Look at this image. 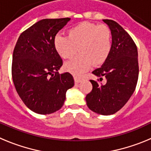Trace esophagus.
<instances>
[{
  "label": "esophagus",
  "instance_id": "obj_1",
  "mask_svg": "<svg viewBox=\"0 0 151 151\" xmlns=\"http://www.w3.org/2000/svg\"><path fill=\"white\" fill-rule=\"evenodd\" d=\"M74 80H75V82H76V84H78V83H79V82H81V81H82V78H79V77L75 76L74 77Z\"/></svg>",
  "mask_w": 151,
  "mask_h": 151
}]
</instances>
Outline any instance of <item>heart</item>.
I'll list each match as a JSON object with an SVG mask.
<instances>
[{
  "label": "heart",
  "mask_w": 151,
  "mask_h": 151,
  "mask_svg": "<svg viewBox=\"0 0 151 151\" xmlns=\"http://www.w3.org/2000/svg\"><path fill=\"white\" fill-rule=\"evenodd\" d=\"M54 45L57 52L63 59H70L77 50L79 55L65 64L66 71L81 76L94 64L99 66L107 60L112 48L110 29L83 22L69 30V36L57 35Z\"/></svg>",
  "instance_id": "1"
}]
</instances>
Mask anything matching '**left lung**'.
<instances>
[{"label":"left lung","mask_w":151,"mask_h":151,"mask_svg":"<svg viewBox=\"0 0 151 151\" xmlns=\"http://www.w3.org/2000/svg\"><path fill=\"white\" fill-rule=\"evenodd\" d=\"M111 32L112 48L107 60L92 72L106 78L104 85L90 80L92 91L85 100L91 110L101 115H112L128 102L138 82V49L132 38L115 21L104 19Z\"/></svg>","instance_id":"obj_1"}]
</instances>
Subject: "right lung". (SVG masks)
<instances>
[{"label":"right lung","instance_id":"obj_1","mask_svg":"<svg viewBox=\"0 0 151 151\" xmlns=\"http://www.w3.org/2000/svg\"><path fill=\"white\" fill-rule=\"evenodd\" d=\"M69 18L44 19L19 37L13 50L12 77L17 92L32 111L50 114L59 110L68 89L74 86L70 73L59 74L63 65L54 39Z\"/></svg>","mask_w":151,"mask_h":151}]
</instances>
